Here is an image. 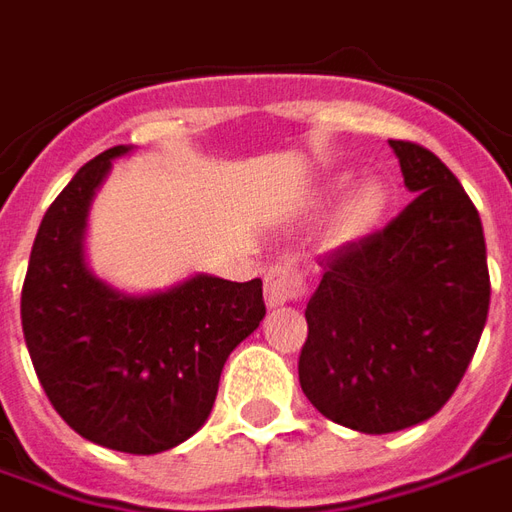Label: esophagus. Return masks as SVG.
<instances>
[{"mask_svg": "<svg viewBox=\"0 0 512 512\" xmlns=\"http://www.w3.org/2000/svg\"><path fill=\"white\" fill-rule=\"evenodd\" d=\"M307 293V274L293 257H282L266 268V304L282 307Z\"/></svg>", "mask_w": 512, "mask_h": 512, "instance_id": "esophagus-1", "label": "esophagus"}]
</instances>
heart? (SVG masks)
<instances>
[{"label": "heart", "instance_id": "1", "mask_svg": "<svg viewBox=\"0 0 512 512\" xmlns=\"http://www.w3.org/2000/svg\"><path fill=\"white\" fill-rule=\"evenodd\" d=\"M348 186H351V178L348 175H337V178H332L326 191L329 194H343ZM386 208H389V194H386L381 183L367 180L362 186H356L351 191V197L345 200L340 216H337L340 235H345V238H362V235L373 233L378 224L384 222Z\"/></svg>", "mask_w": 512, "mask_h": 512}]
</instances>
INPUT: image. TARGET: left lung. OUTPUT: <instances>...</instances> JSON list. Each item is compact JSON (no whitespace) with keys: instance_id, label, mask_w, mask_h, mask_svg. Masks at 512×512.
Wrapping results in <instances>:
<instances>
[{"instance_id":"obj_1","label":"left lung","mask_w":512,"mask_h":512,"mask_svg":"<svg viewBox=\"0 0 512 512\" xmlns=\"http://www.w3.org/2000/svg\"><path fill=\"white\" fill-rule=\"evenodd\" d=\"M417 197L384 230L323 255L299 381L323 417L395 433L452 397L483 334L491 279L480 213L428 147L389 139Z\"/></svg>"}]
</instances>
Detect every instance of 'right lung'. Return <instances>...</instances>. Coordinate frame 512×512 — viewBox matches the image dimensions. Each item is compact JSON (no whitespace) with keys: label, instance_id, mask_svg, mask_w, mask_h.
<instances>
[{"label":"right lung","instance_id":"obj_1","mask_svg":"<svg viewBox=\"0 0 512 512\" xmlns=\"http://www.w3.org/2000/svg\"><path fill=\"white\" fill-rule=\"evenodd\" d=\"M87 161L51 202L21 288L29 356L54 411L79 436L131 455L172 450L202 428L233 348L263 315V282L197 277L123 296L82 255L84 216L112 158Z\"/></svg>","mask_w":512,"mask_h":512}]
</instances>
